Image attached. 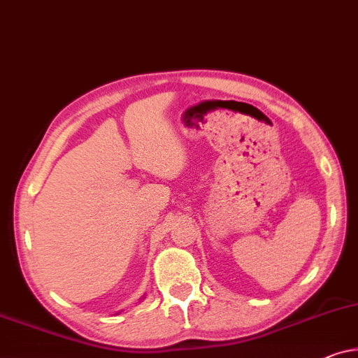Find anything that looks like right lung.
<instances>
[{
    "label": "right lung",
    "instance_id": "1",
    "mask_svg": "<svg viewBox=\"0 0 358 358\" xmlns=\"http://www.w3.org/2000/svg\"><path fill=\"white\" fill-rule=\"evenodd\" d=\"M141 300H143V299H141Z\"/></svg>",
    "mask_w": 358,
    "mask_h": 358
}]
</instances>
